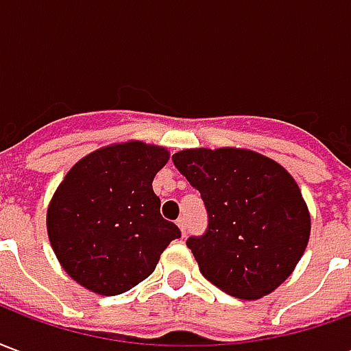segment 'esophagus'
Returning <instances> with one entry per match:
<instances>
[{
	"mask_svg": "<svg viewBox=\"0 0 351 351\" xmlns=\"http://www.w3.org/2000/svg\"><path fill=\"white\" fill-rule=\"evenodd\" d=\"M176 226H178V228H180V231H182V235H186V218H178V220H176Z\"/></svg>",
	"mask_w": 351,
	"mask_h": 351,
	"instance_id": "34e87169",
	"label": "esophagus"
}]
</instances>
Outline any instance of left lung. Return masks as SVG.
Segmentation results:
<instances>
[{
  "label": "left lung",
  "mask_w": 351,
  "mask_h": 351,
  "mask_svg": "<svg viewBox=\"0 0 351 351\" xmlns=\"http://www.w3.org/2000/svg\"><path fill=\"white\" fill-rule=\"evenodd\" d=\"M175 167L199 190L208 214L186 244L208 282L239 299L269 295L293 272L310 237V214L293 176L241 148H190Z\"/></svg>",
  "instance_id": "left-lung-1"
}]
</instances>
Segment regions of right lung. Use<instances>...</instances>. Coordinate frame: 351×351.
Listing matches in <instances>:
<instances>
[{
	"label": "right lung",
	"mask_w": 351,
	"mask_h": 351,
	"mask_svg": "<svg viewBox=\"0 0 351 351\" xmlns=\"http://www.w3.org/2000/svg\"><path fill=\"white\" fill-rule=\"evenodd\" d=\"M169 160L161 146L130 141L88 154L50 201L47 229L64 271L99 295L148 278L180 229L160 214L152 180Z\"/></svg>",
	"instance_id": "add662e5"
}]
</instances>
